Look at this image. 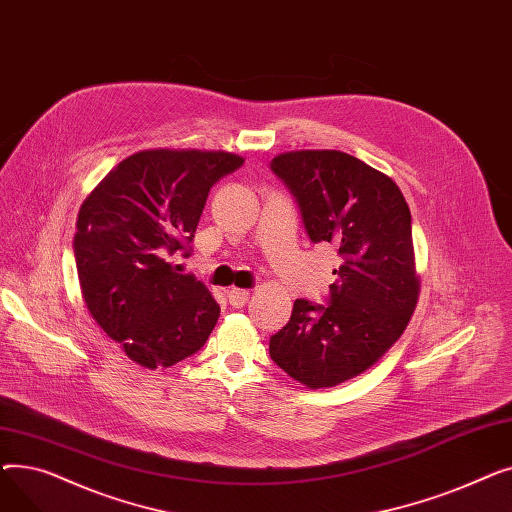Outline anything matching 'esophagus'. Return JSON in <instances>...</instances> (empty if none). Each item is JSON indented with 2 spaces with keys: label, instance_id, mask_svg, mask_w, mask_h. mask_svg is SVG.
Returning <instances> with one entry per match:
<instances>
[{
  "label": "esophagus",
  "instance_id": "obj_1",
  "mask_svg": "<svg viewBox=\"0 0 512 512\" xmlns=\"http://www.w3.org/2000/svg\"><path fill=\"white\" fill-rule=\"evenodd\" d=\"M249 299H251V292H249V290H242V288H232V290L228 292V301H230V305H232L234 309L245 307V305L249 303Z\"/></svg>",
  "mask_w": 512,
  "mask_h": 512
}]
</instances>
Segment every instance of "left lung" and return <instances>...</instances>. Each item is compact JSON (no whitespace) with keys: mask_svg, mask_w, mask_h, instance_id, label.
Instances as JSON below:
<instances>
[{"mask_svg":"<svg viewBox=\"0 0 512 512\" xmlns=\"http://www.w3.org/2000/svg\"><path fill=\"white\" fill-rule=\"evenodd\" d=\"M272 172L297 199L311 242H334L328 305L297 299L270 357L307 388L369 369L405 332L419 299L411 211L386 174L342 151H290Z\"/></svg>","mask_w":512,"mask_h":512,"instance_id":"left-lung-1","label":"left lung"}]
</instances>
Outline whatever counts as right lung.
Returning <instances> with one entry per match:
<instances>
[{"label": "right lung", "instance_id": "right-lung-1", "mask_svg": "<svg viewBox=\"0 0 512 512\" xmlns=\"http://www.w3.org/2000/svg\"><path fill=\"white\" fill-rule=\"evenodd\" d=\"M242 164L226 151H139L78 211L74 259L87 309L141 367L195 355L218 324L220 305L207 286L176 274L168 257L191 255L211 186Z\"/></svg>", "mask_w": 512, "mask_h": 512}]
</instances>
